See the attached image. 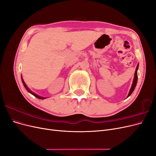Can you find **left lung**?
I'll return each mask as SVG.
<instances>
[{
    "label": "left lung",
    "instance_id": "8db88e82",
    "mask_svg": "<svg viewBox=\"0 0 156 156\" xmlns=\"http://www.w3.org/2000/svg\"><path fill=\"white\" fill-rule=\"evenodd\" d=\"M138 68H139V65H137V66H136V69H135V76H134V79H133V84H132L131 88V89H130L129 94H128V96H127V97H129V96L131 95V94H132V92H133L134 89H135V87H136V83H137V79H138V76H137V69H138Z\"/></svg>",
    "mask_w": 156,
    "mask_h": 156
}]
</instances>
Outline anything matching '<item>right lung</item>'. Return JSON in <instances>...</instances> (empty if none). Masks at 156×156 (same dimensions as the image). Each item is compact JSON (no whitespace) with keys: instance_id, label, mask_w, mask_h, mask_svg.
I'll return each mask as SVG.
<instances>
[{"instance_id":"add662e5","label":"right lung","mask_w":156,"mask_h":156,"mask_svg":"<svg viewBox=\"0 0 156 156\" xmlns=\"http://www.w3.org/2000/svg\"><path fill=\"white\" fill-rule=\"evenodd\" d=\"M22 82H23V85H24V87H25V88L27 90V91L28 92H30V94H32V95H34L35 97H36V98H39V99H41V100H43V99H45V98H42V97H40V96H37V94H34V92H31L30 90L29 89V88H28L27 87V86L26 85V84H25V82H24V81H23V79H22Z\"/></svg>"}]
</instances>
